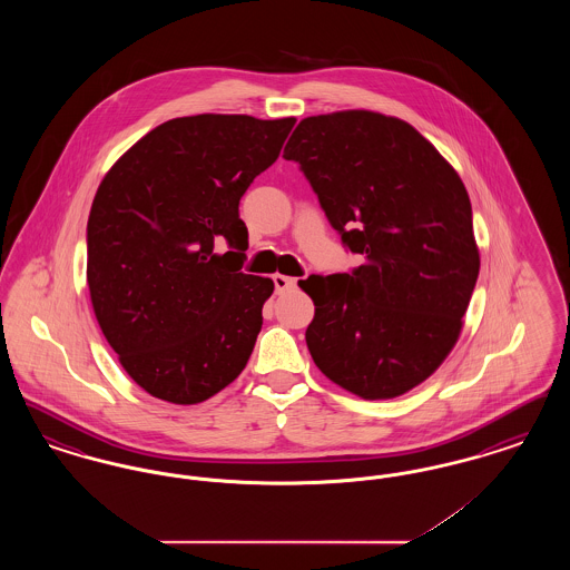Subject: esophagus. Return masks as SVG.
I'll return each mask as SVG.
<instances>
[{
	"label": "esophagus",
	"instance_id": "obj_1",
	"mask_svg": "<svg viewBox=\"0 0 570 570\" xmlns=\"http://www.w3.org/2000/svg\"><path fill=\"white\" fill-rule=\"evenodd\" d=\"M273 284H275V291H277V293H286V291L297 288V277H288V275L275 273V275H273Z\"/></svg>",
	"mask_w": 570,
	"mask_h": 570
}]
</instances>
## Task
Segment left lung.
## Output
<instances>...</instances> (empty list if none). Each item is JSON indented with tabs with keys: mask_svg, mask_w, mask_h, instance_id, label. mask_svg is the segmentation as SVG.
Masks as SVG:
<instances>
[{
	"mask_svg": "<svg viewBox=\"0 0 570 570\" xmlns=\"http://www.w3.org/2000/svg\"><path fill=\"white\" fill-rule=\"evenodd\" d=\"M316 191L351 273L309 275L314 363L363 400L430 379L460 337L479 277L472 205L460 175L410 124L372 110L307 117L284 147Z\"/></svg>",
	"mask_w": 570,
	"mask_h": 570,
	"instance_id": "left-lung-1",
	"label": "left lung"
}]
</instances>
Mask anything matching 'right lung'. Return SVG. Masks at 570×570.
I'll list each match as a JSON object with an SVG mask.
<instances>
[{"label":"right lung","instance_id":"obj_1","mask_svg":"<svg viewBox=\"0 0 570 570\" xmlns=\"http://www.w3.org/2000/svg\"><path fill=\"white\" fill-rule=\"evenodd\" d=\"M295 117L164 121L102 179L87 222V284L110 348L138 386L200 404L244 372L273 282L242 272L239 200ZM228 253L218 254L217 244Z\"/></svg>","mask_w":570,"mask_h":570}]
</instances>
